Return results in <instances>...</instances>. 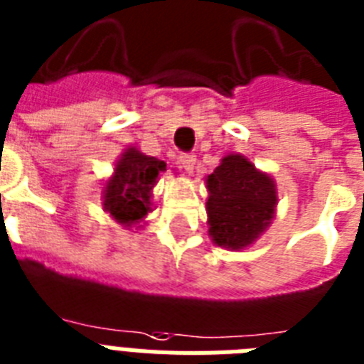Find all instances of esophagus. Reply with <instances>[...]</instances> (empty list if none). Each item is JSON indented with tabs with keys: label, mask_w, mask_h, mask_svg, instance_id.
<instances>
[{
	"label": "esophagus",
	"mask_w": 364,
	"mask_h": 364,
	"mask_svg": "<svg viewBox=\"0 0 364 364\" xmlns=\"http://www.w3.org/2000/svg\"><path fill=\"white\" fill-rule=\"evenodd\" d=\"M179 164H181V168L185 170V172L192 173V170H194V164H196V156L192 155V153H185V155L179 156Z\"/></svg>",
	"instance_id": "1"
}]
</instances>
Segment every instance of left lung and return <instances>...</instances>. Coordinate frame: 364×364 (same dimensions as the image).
<instances>
[{
	"instance_id": "8db88e82",
	"label": "left lung",
	"mask_w": 364,
	"mask_h": 364,
	"mask_svg": "<svg viewBox=\"0 0 364 364\" xmlns=\"http://www.w3.org/2000/svg\"><path fill=\"white\" fill-rule=\"evenodd\" d=\"M209 237L217 247L241 250L254 245L271 226L279 192L267 172L241 153H228L205 177Z\"/></svg>"
}]
</instances>
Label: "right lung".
Instances as JSON below:
<instances>
[{
    "label": "right lung",
    "mask_w": 364,
    "mask_h": 364,
    "mask_svg": "<svg viewBox=\"0 0 364 364\" xmlns=\"http://www.w3.org/2000/svg\"><path fill=\"white\" fill-rule=\"evenodd\" d=\"M166 172V162L131 146L115 161L114 173L102 187V208L123 228H144L153 208V187Z\"/></svg>",
    "instance_id": "add662e5"
}]
</instances>
